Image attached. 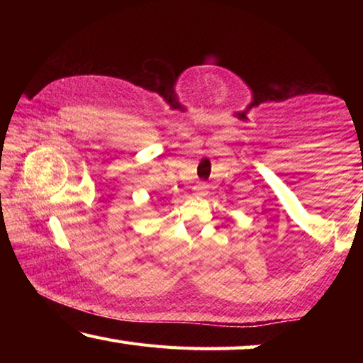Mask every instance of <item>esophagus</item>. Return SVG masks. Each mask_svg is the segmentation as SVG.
I'll return each mask as SVG.
<instances>
[{
	"mask_svg": "<svg viewBox=\"0 0 363 363\" xmlns=\"http://www.w3.org/2000/svg\"><path fill=\"white\" fill-rule=\"evenodd\" d=\"M206 189H208L206 186H199V187H195V192L200 194V195H203L206 192Z\"/></svg>",
	"mask_w": 363,
	"mask_h": 363,
	"instance_id": "1",
	"label": "esophagus"
}]
</instances>
